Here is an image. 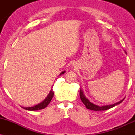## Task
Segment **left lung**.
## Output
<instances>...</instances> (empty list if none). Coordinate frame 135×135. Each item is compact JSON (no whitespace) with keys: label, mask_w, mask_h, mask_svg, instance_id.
Here are the masks:
<instances>
[{"label":"left lung","mask_w":135,"mask_h":135,"mask_svg":"<svg viewBox=\"0 0 135 135\" xmlns=\"http://www.w3.org/2000/svg\"><path fill=\"white\" fill-rule=\"evenodd\" d=\"M125 53H126V51H125ZM79 94H80V99H81L83 103L85 105V106L86 107V108H87L88 109L91 110H94V111L107 110L109 109V108H111L114 107L116 106V105L120 104V103H121V102L123 101L124 100V98H123L122 100H120V101H119L118 102H116L115 103H114V104H112V105H103V106H98V105H97L94 104V103H93L92 102H91L89 100H88L87 98H86V96L84 95V94L83 91L82 90L81 88L80 89Z\"/></svg>","instance_id":"8db88e82"}]
</instances>
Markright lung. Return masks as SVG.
<instances>
[{"mask_svg": "<svg viewBox=\"0 0 135 135\" xmlns=\"http://www.w3.org/2000/svg\"><path fill=\"white\" fill-rule=\"evenodd\" d=\"M65 72V71H63L62 72L60 73L59 76L62 75V74H64ZM53 95H54L53 91H52V89H51L50 92H49V93L48 94L47 97H46V98H45L44 100L41 102V103H38V105H35V106L30 107H21L24 108L25 110H30V111H35V110H38L43 109V108H46V107L49 105V103H50L51 101L52 97H53Z\"/></svg>", "mask_w": 135, "mask_h": 135, "instance_id": "obj_1", "label": "right lung"}]
</instances>
